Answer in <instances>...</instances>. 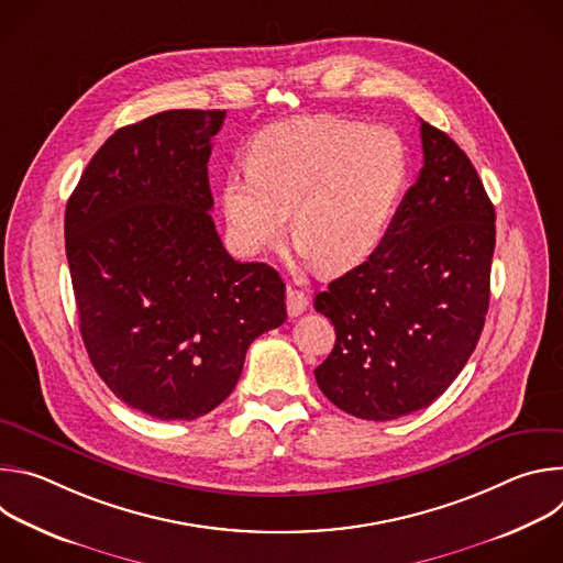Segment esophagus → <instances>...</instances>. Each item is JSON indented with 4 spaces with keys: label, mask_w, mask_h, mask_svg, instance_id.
<instances>
[{
    "label": "esophagus",
    "mask_w": 563,
    "mask_h": 563,
    "mask_svg": "<svg viewBox=\"0 0 563 563\" xmlns=\"http://www.w3.org/2000/svg\"><path fill=\"white\" fill-rule=\"evenodd\" d=\"M307 305H309V300H307V296L302 294V291H298V289H287V313L291 316V318H296V316H300L305 309H307Z\"/></svg>",
    "instance_id": "obj_1"
}]
</instances>
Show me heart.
I'll return each instance as SVG.
<instances>
[{"label": "heart", "mask_w": 563, "mask_h": 563, "mask_svg": "<svg viewBox=\"0 0 563 563\" xmlns=\"http://www.w3.org/2000/svg\"><path fill=\"white\" fill-rule=\"evenodd\" d=\"M247 172L222 183V213L245 256L291 233L298 254L336 276L365 263L404 198L410 155L387 126L313 115L274 124L247 148Z\"/></svg>", "instance_id": "obj_1"}]
</instances>
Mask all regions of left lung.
Here are the masks:
<instances>
[{"label": "left lung", "mask_w": 563, "mask_h": 563, "mask_svg": "<svg viewBox=\"0 0 563 563\" xmlns=\"http://www.w3.org/2000/svg\"><path fill=\"white\" fill-rule=\"evenodd\" d=\"M421 174L383 243L313 300L336 330L316 383L367 421L437 400L474 352L490 302L495 207L448 133L421 120Z\"/></svg>", "instance_id": "left-lung-1"}]
</instances>
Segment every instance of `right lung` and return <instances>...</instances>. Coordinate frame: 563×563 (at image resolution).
Returning <instances> with one entry per match:
<instances>
[{"instance_id": "add662e5", "label": "right lung", "mask_w": 563, "mask_h": 563, "mask_svg": "<svg viewBox=\"0 0 563 563\" xmlns=\"http://www.w3.org/2000/svg\"><path fill=\"white\" fill-rule=\"evenodd\" d=\"M224 111L178 109L118 129L64 216L89 358L159 421H194L233 391L250 345L285 323V283L238 263L211 218L207 163Z\"/></svg>"}]
</instances>
